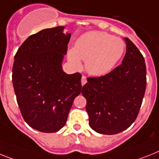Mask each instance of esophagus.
<instances>
[{
    "mask_svg": "<svg viewBox=\"0 0 159 159\" xmlns=\"http://www.w3.org/2000/svg\"><path fill=\"white\" fill-rule=\"evenodd\" d=\"M81 82H82V85L84 86L85 84L86 83V77L85 76H82V80H81Z\"/></svg>",
    "mask_w": 159,
    "mask_h": 159,
    "instance_id": "esophagus-1",
    "label": "esophagus"
}]
</instances>
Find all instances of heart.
I'll return each instance as SVG.
<instances>
[{"mask_svg": "<svg viewBox=\"0 0 159 159\" xmlns=\"http://www.w3.org/2000/svg\"><path fill=\"white\" fill-rule=\"evenodd\" d=\"M125 43L120 38L100 31L82 34L76 41L74 48L68 51V58L75 67L85 61L86 71L90 75L100 77L110 73L125 52Z\"/></svg>", "mask_w": 159, "mask_h": 159, "instance_id": "b5f03b06", "label": "heart"}]
</instances>
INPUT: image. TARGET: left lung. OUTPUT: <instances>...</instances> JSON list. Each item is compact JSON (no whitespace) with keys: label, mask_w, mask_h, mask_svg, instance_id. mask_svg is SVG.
Returning a JSON list of instances; mask_svg holds the SVG:
<instances>
[{"label":"left lung","mask_w":159,"mask_h":159,"mask_svg":"<svg viewBox=\"0 0 159 159\" xmlns=\"http://www.w3.org/2000/svg\"><path fill=\"white\" fill-rule=\"evenodd\" d=\"M125 40L122 64L106 75L88 77L82 87L89 125L101 134L113 135L127 129L137 119L145 95V59L129 39Z\"/></svg>","instance_id":"left-lung-1"}]
</instances>
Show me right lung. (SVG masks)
Returning a JSON list of instances; mask_svg holds the SVG:
<instances>
[{
  "label": "right lung",
  "instance_id": "obj_1",
  "mask_svg": "<svg viewBox=\"0 0 159 159\" xmlns=\"http://www.w3.org/2000/svg\"><path fill=\"white\" fill-rule=\"evenodd\" d=\"M65 26L40 30L24 41L14 57L12 81L24 120L43 133L65 126L73 100L82 91L79 73L62 69L71 34Z\"/></svg>",
  "mask_w": 159,
  "mask_h": 159
}]
</instances>
